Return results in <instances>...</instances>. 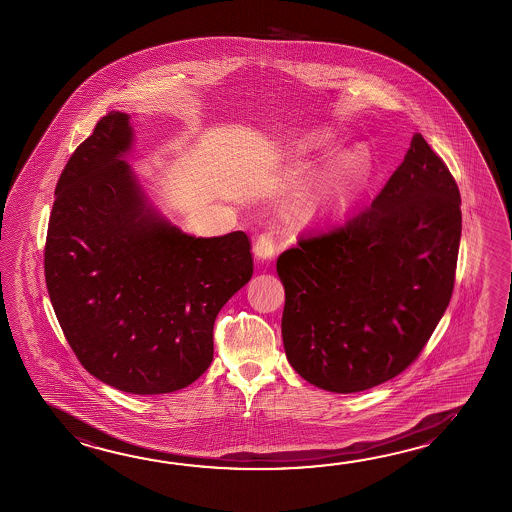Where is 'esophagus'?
<instances>
[{
    "instance_id": "34e87169",
    "label": "esophagus",
    "mask_w": 512,
    "mask_h": 512,
    "mask_svg": "<svg viewBox=\"0 0 512 512\" xmlns=\"http://www.w3.org/2000/svg\"><path fill=\"white\" fill-rule=\"evenodd\" d=\"M253 253L259 261H270L275 255V239H273L272 233H262L255 240V246H253Z\"/></svg>"
}]
</instances>
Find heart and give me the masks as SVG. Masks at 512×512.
<instances>
[{"mask_svg": "<svg viewBox=\"0 0 512 512\" xmlns=\"http://www.w3.org/2000/svg\"><path fill=\"white\" fill-rule=\"evenodd\" d=\"M330 142L328 133H313L308 138V146L321 147ZM368 171V155L363 149L348 151L337 160L328 177L321 186L303 200L297 217L304 226H312L317 222L334 217L350 206L357 191L363 186Z\"/></svg>", "mask_w": 512, "mask_h": 512, "instance_id": "heart-1", "label": "heart"}]
</instances>
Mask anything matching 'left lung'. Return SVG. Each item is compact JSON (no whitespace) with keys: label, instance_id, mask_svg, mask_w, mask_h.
Wrapping results in <instances>:
<instances>
[{"label":"left lung","instance_id":"8db88e82","mask_svg":"<svg viewBox=\"0 0 512 512\" xmlns=\"http://www.w3.org/2000/svg\"><path fill=\"white\" fill-rule=\"evenodd\" d=\"M459 206L449 167L416 133L368 208L279 255L282 343L299 376L352 394L418 359L454 290Z\"/></svg>","mask_w":512,"mask_h":512}]
</instances>
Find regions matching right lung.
<instances>
[{
    "mask_svg": "<svg viewBox=\"0 0 512 512\" xmlns=\"http://www.w3.org/2000/svg\"><path fill=\"white\" fill-rule=\"evenodd\" d=\"M131 116L111 111L76 147L56 186L45 282L67 343L91 376L153 396L213 361L220 308L253 275L244 231L193 237L147 202L124 157Z\"/></svg>",
    "mask_w": 512,
    "mask_h": 512,
    "instance_id": "obj_1",
    "label": "right lung"
}]
</instances>
